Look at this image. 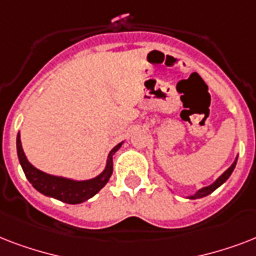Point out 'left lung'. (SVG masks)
Wrapping results in <instances>:
<instances>
[{"mask_svg":"<svg viewBox=\"0 0 256 256\" xmlns=\"http://www.w3.org/2000/svg\"><path fill=\"white\" fill-rule=\"evenodd\" d=\"M236 162H238V156L235 158V160L232 162V164H231L230 168H227L224 172H223L222 175H219L218 178L215 179L214 182L211 183V184H208V186L206 187H202V188H199L198 191H195L194 194L192 195H187L186 198L188 199H199V198H203V196H207V195H210L212 191H215L216 188H218L219 186H222L223 183L226 182L227 179L230 178V175L232 174V171H234L235 166H236Z\"/></svg>","mask_w":256,"mask_h":256,"instance_id":"8db88e82","label":"left lung"}]
</instances>
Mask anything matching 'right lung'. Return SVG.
I'll return each mask as SVG.
<instances>
[{"label": "right lung", "mask_w": 256, "mask_h": 256, "mask_svg": "<svg viewBox=\"0 0 256 256\" xmlns=\"http://www.w3.org/2000/svg\"><path fill=\"white\" fill-rule=\"evenodd\" d=\"M122 144H124V142L114 146L112 152H108L106 166L100 174L92 179H84V180L48 174L45 171L34 168L33 164L28 160L25 152H24L20 132L17 136V156L26 178L36 190L46 195V196L58 199L61 202L69 203V204H78V203L85 202L92 196H94L108 182V179L112 174V156L120 150Z\"/></svg>", "instance_id": "obj_1"}]
</instances>
